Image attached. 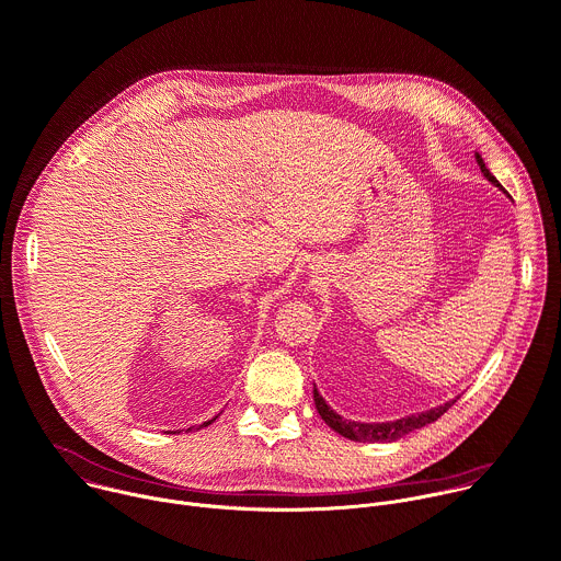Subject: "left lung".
<instances>
[{
	"mask_svg": "<svg viewBox=\"0 0 561 561\" xmlns=\"http://www.w3.org/2000/svg\"><path fill=\"white\" fill-rule=\"evenodd\" d=\"M476 160L484 173V178L500 186V190L504 192V186L497 182V178L486 169L484 160L480 153H476ZM312 397H314V408L319 412V416L325 421V425L330 430H334L336 434H341L343 438L347 440H354V443H394L399 438H403L405 434L414 432V430H421L434 421H438L458 399L445 403V405H438L434 410H427V412H421V414H412V416H405V419H399V421H390V423H358V421H347L343 416H339L325 401L323 397L317 392V388L312 390Z\"/></svg>",
	"mask_w": 561,
	"mask_h": 561,
	"instance_id": "1",
	"label": "left lung"
}]
</instances>
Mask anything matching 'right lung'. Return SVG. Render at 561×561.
I'll return each mask as SVG.
<instances>
[{
  "mask_svg": "<svg viewBox=\"0 0 561 561\" xmlns=\"http://www.w3.org/2000/svg\"><path fill=\"white\" fill-rule=\"evenodd\" d=\"M216 419H218V416H216ZM216 419H211V421H207V423H203V425H201V427H209V425H211V423H214V421H216ZM173 434H175V432H173Z\"/></svg>",
  "mask_w": 561,
  "mask_h": 561,
  "instance_id": "obj_1",
  "label": "right lung"
}]
</instances>
